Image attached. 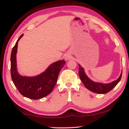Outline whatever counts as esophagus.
I'll use <instances>...</instances> for the list:
<instances>
[{"instance_id": "34e87169", "label": "esophagus", "mask_w": 129, "mask_h": 129, "mask_svg": "<svg viewBox=\"0 0 129 129\" xmlns=\"http://www.w3.org/2000/svg\"><path fill=\"white\" fill-rule=\"evenodd\" d=\"M65 59H66V60H68L70 59V57L69 55H66V57H65Z\"/></svg>"}]
</instances>
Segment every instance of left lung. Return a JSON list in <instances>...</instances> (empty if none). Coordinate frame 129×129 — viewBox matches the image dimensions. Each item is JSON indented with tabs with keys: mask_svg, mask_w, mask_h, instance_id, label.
Segmentation results:
<instances>
[{
	"mask_svg": "<svg viewBox=\"0 0 129 129\" xmlns=\"http://www.w3.org/2000/svg\"><path fill=\"white\" fill-rule=\"evenodd\" d=\"M79 76L85 87L93 92L99 93V94H105V93H107L112 90L120 82L121 78V76H122V73H121L120 77L116 80L110 83L103 84L100 83L94 82L91 81L90 79H89V77L86 75L84 69L81 67L80 65H79Z\"/></svg>",
	"mask_w": 129,
	"mask_h": 129,
	"instance_id": "1",
	"label": "left lung"
}]
</instances>
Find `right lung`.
Listing matches in <instances>:
<instances>
[{
    "instance_id": "1",
    "label": "right lung",
    "mask_w": 129,
    "mask_h": 129,
    "mask_svg": "<svg viewBox=\"0 0 129 129\" xmlns=\"http://www.w3.org/2000/svg\"><path fill=\"white\" fill-rule=\"evenodd\" d=\"M23 35V34L18 39L12 50L10 56L11 77L14 84L21 94L31 99H40L52 92L57 82L59 72L66 61L62 60L53 63L45 72L37 76L30 77L20 76L17 71L16 54L18 42Z\"/></svg>"
}]
</instances>
